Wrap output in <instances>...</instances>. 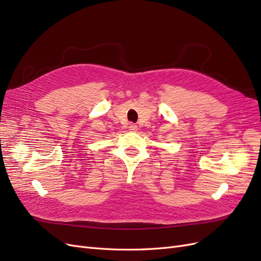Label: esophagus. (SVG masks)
<instances>
[{
	"label": "esophagus",
	"mask_w": 261,
	"mask_h": 261,
	"mask_svg": "<svg viewBox=\"0 0 261 261\" xmlns=\"http://www.w3.org/2000/svg\"><path fill=\"white\" fill-rule=\"evenodd\" d=\"M128 128L130 130H133V132H135V130H137V126L135 124H129V127Z\"/></svg>",
	"instance_id": "esophagus-1"
}]
</instances>
